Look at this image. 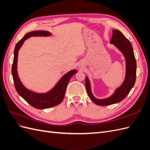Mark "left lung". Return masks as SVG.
<instances>
[{
	"label": "left lung",
	"instance_id": "left-lung-1",
	"mask_svg": "<svg viewBox=\"0 0 150 150\" xmlns=\"http://www.w3.org/2000/svg\"><path fill=\"white\" fill-rule=\"evenodd\" d=\"M112 35L110 44H113L122 54L126 61V73L123 82L120 87L114 91L110 96L104 99L95 97L91 91V86L88 76H86V88L91 101L98 106H107L120 103L126 97L133 88L136 81L137 62L134 55L133 49L129 40L125 38L121 32L117 29L112 30Z\"/></svg>",
	"mask_w": 150,
	"mask_h": 150
}]
</instances>
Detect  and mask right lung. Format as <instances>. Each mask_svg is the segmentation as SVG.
<instances>
[{"instance_id": "add662e5", "label": "right lung", "mask_w": 150, "mask_h": 150, "mask_svg": "<svg viewBox=\"0 0 150 150\" xmlns=\"http://www.w3.org/2000/svg\"><path fill=\"white\" fill-rule=\"evenodd\" d=\"M51 35L50 32L45 30L30 32L26 34L24 38L17 43L13 52L14 56L12 66V74L16 89L18 94L32 106L39 110L49 108L59 104L64 99L67 86L71 78L77 72L76 69H72L67 72L58 81V82L51 90L44 93L34 92L27 89L22 84L17 73V59L20 48L25 40L30 37H49Z\"/></svg>"}]
</instances>
